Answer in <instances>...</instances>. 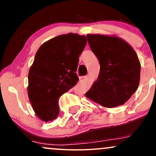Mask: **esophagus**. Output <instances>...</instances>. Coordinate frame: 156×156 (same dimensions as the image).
Masks as SVG:
<instances>
[{
  "instance_id": "obj_1",
  "label": "esophagus",
  "mask_w": 156,
  "mask_h": 156,
  "mask_svg": "<svg viewBox=\"0 0 156 156\" xmlns=\"http://www.w3.org/2000/svg\"><path fill=\"white\" fill-rule=\"evenodd\" d=\"M87 79V76H82V77H80L79 78V81L81 82V81H84L85 80Z\"/></svg>"
}]
</instances>
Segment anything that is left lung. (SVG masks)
Returning a JSON list of instances; mask_svg holds the SVG:
<instances>
[{
  "label": "left lung",
  "mask_w": 156,
  "mask_h": 156,
  "mask_svg": "<svg viewBox=\"0 0 156 156\" xmlns=\"http://www.w3.org/2000/svg\"><path fill=\"white\" fill-rule=\"evenodd\" d=\"M87 39L101 68L86 98L105 108L124 104L140 83V63L136 51L116 36L88 34Z\"/></svg>",
  "instance_id": "1"
}]
</instances>
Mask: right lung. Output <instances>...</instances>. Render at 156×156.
Returning <instances> with one entry per match:
<instances>
[{
	"label": "right lung",
	"instance_id": "right-lung-1",
	"mask_svg": "<svg viewBox=\"0 0 156 156\" xmlns=\"http://www.w3.org/2000/svg\"><path fill=\"white\" fill-rule=\"evenodd\" d=\"M86 43V36L70 33L50 39L37 51L29 69L28 95L42 121L58 117L59 98L77 84L75 72Z\"/></svg>",
	"mask_w": 156,
	"mask_h": 156
}]
</instances>
